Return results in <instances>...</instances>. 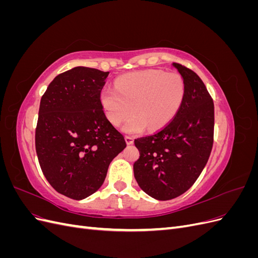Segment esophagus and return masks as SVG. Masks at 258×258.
I'll list each match as a JSON object with an SVG mask.
<instances>
[{
  "mask_svg": "<svg viewBox=\"0 0 258 258\" xmlns=\"http://www.w3.org/2000/svg\"><path fill=\"white\" fill-rule=\"evenodd\" d=\"M124 140H126V143L127 144H132V143H134V138L130 137V136L124 137Z\"/></svg>",
  "mask_w": 258,
  "mask_h": 258,
  "instance_id": "1",
  "label": "esophagus"
}]
</instances>
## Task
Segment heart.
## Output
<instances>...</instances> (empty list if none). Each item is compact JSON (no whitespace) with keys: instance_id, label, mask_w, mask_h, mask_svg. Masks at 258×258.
<instances>
[{"instance_id":"b5f03b06","label":"heart","mask_w":258,"mask_h":258,"mask_svg":"<svg viewBox=\"0 0 258 258\" xmlns=\"http://www.w3.org/2000/svg\"><path fill=\"white\" fill-rule=\"evenodd\" d=\"M185 95L181 74L161 70H145L120 76L115 88L105 87L100 101L106 118L128 134H139L146 127L155 130L166 124L178 111Z\"/></svg>"}]
</instances>
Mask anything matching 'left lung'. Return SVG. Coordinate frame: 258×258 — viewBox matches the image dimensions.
<instances>
[{"instance_id":"left-lung-1","label":"left lung","mask_w":258,"mask_h":258,"mask_svg":"<svg viewBox=\"0 0 258 258\" xmlns=\"http://www.w3.org/2000/svg\"><path fill=\"white\" fill-rule=\"evenodd\" d=\"M185 82L178 111L165 127L138 138L134 165L139 186L157 200L181 196L197 181L214 141V103L206 85L190 69L173 62Z\"/></svg>"}]
</instances>
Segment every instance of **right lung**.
I'll use <instances>...</instances> for the list:
<instances>
[{"label":"right lung","instance_id":"right-lung-1","mask_svg":"<svg viewBox=\"0 0 258 258\" xmlns=\"http://www.w3.org/2000/svg\"><path fill=\"white\" fill-rule=\"evenodd\" d=\"M108 73L76 67L54 77L41 99L38 162L53 188L74 200L100 188L111 161L126 147L100 101Z\"/></svg>","mask_w":258,"mask_h":258}]
</instances>
